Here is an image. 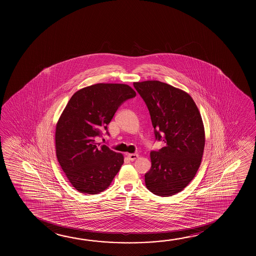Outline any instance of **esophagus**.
I'll return each instance as SVG.
<instances>
[{
    "mask_svg": "<svg viewBox=\"0 0 256 256\" xmlns=\"http://www.w3.org/2000/svg\"><path fill=\"white\" fill-rule=\"evenodd\" d=\"M139 155L138 154H128V158L130 160H134L138 159V158Z\"/></svg>",
    "mask_w": 256,
    "mask_h": 256,
    "instance_id": "obj_1",
    "label": "esophagus"
}]
</instances>
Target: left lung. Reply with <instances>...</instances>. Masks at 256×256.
Returning a JSON list of instances; mask_svg holds the SVG:
<instances>
[{
  "mask_svg": "<svg viewBox=\"0 0 256 256\" xmlns=\"http://www.w3.org/2000/svg\"><path fill=\"white\" fill-rule=\"evenodd\" d=\"M133 84L149 110L155 138L166 144L150 154L146 186L156 196H172L192 181L201 165L206 144L201 114L193 98L180 88L158 80Z\"/></svg>",
  "mask_w": 256,
  "mask_h": 256,
  "instance_id": "8db88e82",
  "label": "left lung"
}]
</instances>
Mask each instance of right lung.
Segmentation results:
<instances>
[{"label":"right lung","instance_id":"1","mask_svg":"<svg viewBox=\"0 0 256 256\" xmlns=\"http://www.w3.org/2000/svg\"><path fill=\"white\" fill-rule=\"evenodd\" d=\"M128 84H92L72 96L56 124L55 148L60 167L80 193L108 188L124 162L122 154L96 142L123 102L136 96Z\"/></svg>","mask_w":256,"mask_h":256}]
</instances>
